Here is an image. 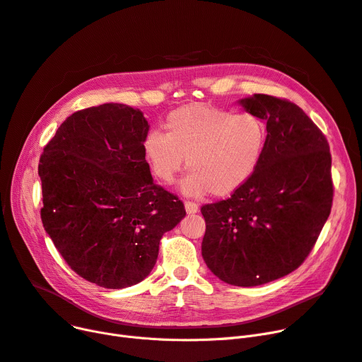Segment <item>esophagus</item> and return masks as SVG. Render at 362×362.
Here are the masks:
<instances>
[{"label": "esophagus", "mask_w": 362, "mask_h": 362, "mask_svg": "<svg viewBox=\"0 0 362 362\" xmlns=\"http://www.w3.org/2000/svg\"><path fill=\"white\" fill-rule=\"evenodd\" d=\"M184 208H185V212L190 214V215L199 212V206L196 203H193V202H185L184 203Z\"/></svg>", "instance_id": "1"}]
</instances>
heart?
I'll return each instance as SVG.
<instances>
[{
	"label": "heart",
	"instance_id": "1",
	"mask_svg": "<svg viewBox=\"0 0 362 362\" xmlns=\"http://www.w3.org/2000/svg\"><path fill=\"white\" fill-rule=\"evenodd\" d=\"M163 127L165 134L151 131L144 136V159L163 184L174 182L187 159L190 172L180 188L188 197L233 194L253 177L267 146V128L259 117L206 103L175 109Z\"/></svg>",
	"mask_w": 362,
	"mask_h": 362
}]
</instances>
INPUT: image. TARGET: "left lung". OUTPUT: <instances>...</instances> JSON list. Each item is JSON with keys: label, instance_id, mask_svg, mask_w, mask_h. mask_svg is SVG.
<instances>
[{"label": "left lung", "instance_id": "8db88e82", "mask_svg": "<svg viewBox=\"0 0 362 362\" xmlns=\"http://www.w3.org/2000/svg\"><path fill=\"white\" fill-rule=\"evenodd\" d=\"M237 103L267 124V146L242 188L202 208V256L219 280L253 287L295 271L313 250L332 211V156L295 103L265 94Z\"/></svg>", "mask_w": 362, "mask_h": 362}]
</instances>
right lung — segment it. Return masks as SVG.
I'll return each mask as SVG.
<instances>
[{"label":"right lung","mask_w":362,"mask_h":362,"mask_svg":"<svg viewBox=\"0 0 362 362\" xmlns=\"http://www.w3.org/2000/svg\"><path fill=\"white\" fill-rule=\"evenodd\" d=\"M140 109L105 103L69 116L44 147L41 219L78 275L105 288L143 281L160 238L185 216L181 200L153 182Z\"/></svg>","instance_id":"obj_1"}]
</instances>
